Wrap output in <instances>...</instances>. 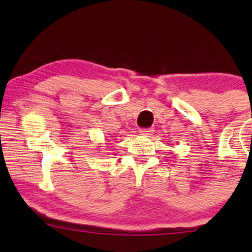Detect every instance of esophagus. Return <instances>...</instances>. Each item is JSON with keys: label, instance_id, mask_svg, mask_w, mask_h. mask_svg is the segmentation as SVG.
Segmentation results:
<instances>
[{"label": "esophagus", "instance_id": "obj_1", "mask_svg": "<svg viewBox=\"0 0 252 252\" xmlns=\"http://www.w3.org/2000/svg\"><path fill=\"white\" fill-rule=\"evenodd\" d=\"M151 132H153V129H150V128H141L140 129L141 135H149V134H151Z\"/></svg>", "mask_w": 252, "mask_h": 252}]
</instances>
